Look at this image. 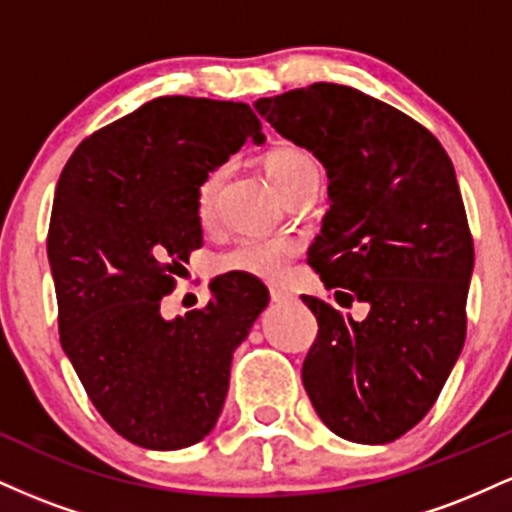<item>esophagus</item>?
I'll return each mask as SVG.
<instances>
[{
  "instance_id": "obj_1",
  "label": "esophagus",
  "mask_w": 512,
  "mask_h": 512,
  "mask_svg": "<svg viewBox=\"0 0 512 512\" xmlns=\"http://www.w3.org/2000/svg\"><path fill=\"white\" fill-rule=\"evenodd\" d=\"M269 298H272L274 303H286L291 296L284 289H276V286H272V289H269Z\"/></svg>"
}]
</instances>
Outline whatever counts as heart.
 Returning a JSON list of instances; mask_svg holds the SVG:
<instances>
[{"instance_id":"b5f03b06","label":"heart","mask_w":512,"mask_h":512,"mask_svg":"<svg viewBox=\"0 0 512 512\" xmlns=\"http://www.w3.org/2000/svg\"><path fill=\"white\" fill-rule=\"evenodd\" d=\"M262 168L274 182L281 195H289L293 187H298L305 180L317 178V163L308 151L293 144H276L262 154ZM223 180L221 168H211L202 180H199L195 192V211L197 219L207 223L214 216L216 192H219ZM293 243L286 238L272 236H252L243 238L226 250L216 260L219 272L228 274H245L264 281L284 279L286 269L293 257Z\"/></svg>"}]
</instances>
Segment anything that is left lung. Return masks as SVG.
<instances>
[{
  "label": "left lung",
  "instance_id": "1",
  "mask_svg": "<svg viewBox=\"0 0 512 512\" xmlns=\"http://www.w3.org/2000/svg\"><path fill=\"white\" fill-rule=\"evenodd\" d=\"M255 110L330 178L310 267L342 305H370L356 322L303 296L320 327L305 392L339 438L392 443L436 404L467 334L474 243L455 168L426 127L351 86L293 88Z\"/></svg>",
  "mask_w": 512,
  "mask_h": 512
}]
</instances>
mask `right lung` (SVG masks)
<instances>
[{"label":"right lung","mask_w":512,"mask_h":512,"mask_svg":"<svg viewBox=\"0 0 512 512\" xmlns=\"http://www.w3.org/2000/svg\"><path fill=\"white\" fill-rule=\"evenodd\" d=\"M248 139L264 142L250 105L154 98L86 137L57 182L48 260L62 349L98 414L142 448L207 436L233 351L269 303L257 279L226 276L202 310L161 315L182 262L202 248L199 180Z\"/></svg>","instance_id":"add662e5"}]
</instances>
